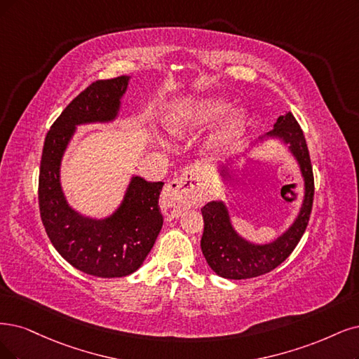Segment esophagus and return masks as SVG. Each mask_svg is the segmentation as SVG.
I'll return each instance as SVG.
<instances>
[{
  "label": "esophagus",
  "instance_id": "obj_1",
  "mask_svg": "<svg viewBox=\"0 0 359 359\" xmlns=\"http://www.w3.org/2000/svg\"><path fill=\"white\" fill-rule=\"evenodd\" d=\"M200 179L195 170H188L167 184L163 192V207L167 216L179 217L182 211L201 203Z\"/></svg>",
  "mask_w": 359,
  "mask_h": 359
}]
</instances>
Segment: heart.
<instances>
[{
	"instance_id": "1",
	"label": "heart",
	"mask_w": 359,
	"mask_h": 359,
	"mask_svg": "<svg viewBox=\"0 0 359 359\" xmlns=\"http://www.w3.org/2000/svg\"><path fill=\"white\" fill-rule=\"evenodd\" d=\"M229 108L228 100L222 97L208 99L201 103H198L195 108H191L188 111H182L180 114H176L170 119L168 127L171 133L175 135H187V133L201 127L204 124H208L211 121H216L220 118L226 109ZM241 115L233 114L226 119V123L222 126V128L216 133L215 137L211 139V148L215 151H222L228 148V144L232 143V140L236 137L241 128Z\"/></svg>"
}]
</instances>
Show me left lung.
<instances>
[{"label": "left lung", "mask_w": 359, "mask_h": 359, "mask_svg": "<svg viewBox=\"0 0 359 359\" xmlns=\"http://www.w3.org/2000/svg\"><path fill=\"white\" fill-rule=\"evenodd\" d=\"M266 137L280 139L297 159L304 180V196L294 223L271 244H253L238 235L231 224L228 208L222 201H211L201 211L204 233L201 250L208 266L228 280H247L273 271L293 253L306 231L313 203V172L306 139L294 115L287 112L276 119ZM228 175L222 170V176Z\"/></svg>", "instance_id": "1"}]
</instances>
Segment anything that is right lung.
Returning a JSON list of instances; mask_svg holds the SVG:
<instances>
[{"mask_svg": "<svg viewBox=\"0 0 359 359\" xmlns=\"http://www.w3.org/2000/svg\"><path fill=\"white\" fill-rule=\"evenodd\" d=\"M128 79H97L79 93L48 130L39 167V215L53 247L78 271L100 278L127 276L142 266L163 228L158 200L164 183L135 176L112 216L90 219L66 203L60 163L76 126L116 118Z\"/></svg>", "mask_w": 359, "mask_h": 359, "instance_id": "obj_1", "label": "right lung"}]
</instances>
